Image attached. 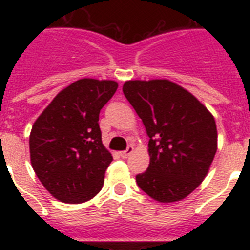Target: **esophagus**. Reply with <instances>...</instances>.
<instances>
[{
	"label": "esophagus",
	"instance_id": "obj_1",
	"mask_svg": "<svg viewBox=\"0 0 250 250\" xmlns=\"http://www.w3.org/2000/svg\"><path fill=\"white\" fill-rule=\"evenodd\" d=\"M132 152H134V146H132V145H130V146H127L126 150H124V151H120V156L123 159H126V158H129L130 155H131Z\"/></svg>",
	"mask_w": 250,
	"mask_h": 250
}]
</instances>
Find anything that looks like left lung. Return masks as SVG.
Segmentation results:
<instances>
[{
    "instance_id": "1",
    "label": "left lung",
    "mask_w": 250,
    "mask_h": 250,
    "mask_svg": "<svg viewBox=\"0 0 250 250\" xmlns=\"http://www.w3.org/2000/svg\"><path fill=\"white\" fill-rule=\"evenodd\" d=\"M123 91L150 138L149 167L136 183L159 203L185 199L202 184L218 149L213 114L167 79L126 81Z\"/></svg>"
}]
</instances>
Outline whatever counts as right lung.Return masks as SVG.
<instances>
[{
    "mask_svg": "<svg viewBox=\"0 0 250 250\" xmlns=\"http://www.w3.org/2000/svg\"><path fill=\"white\" fill-rule=\"evenodd\" d=\"M118 86L112 80L75 81L32 125L31 165L55 199L80 204L101 190L112 156L101 141L99 114Z\"/></svg>",
    "mask_w": 250,
    "mask_h": 250,
    "instance_id": "add662e5",
    "label": "right lung"
}]
</instances>
